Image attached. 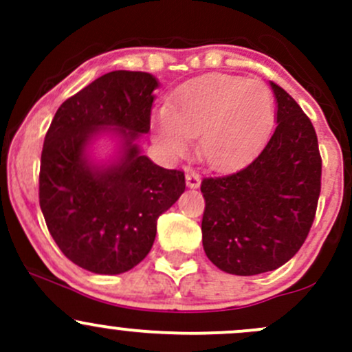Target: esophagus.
I'll return each instance as SVG.
<instances>
[{
	"label": "esophagus",
	"instance_id": "esophagus-1",
	"mask_svg": "<svg viewBox=\"0 0 352 352\" xmlns=\"http://www.w3.org/2000/svg\"><path fill=\"white\" fill-rule=\"evenodd\" d=\"M186 180H187V186H189L190 189H196V187L201 186V177H199V173L192 172V170H187Z\"/></svg>",
	"mask_w": 352,
	"mask_h": 352
}]
</instances>
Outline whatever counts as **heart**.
Returning a JSON list of instances; mask_svg holds the SVG:
<instances>
[{
    "label": "heart",
    "instance_id": "obj_1",
    "mask_svg": "<svg viewBox=\"0 0 352 352\" xmlns=\"http://www.w3.org/2000/svg\"><path fill=\"white\" fill-rule=\"evenodd\" d=\"M274 120V100L264 83L230 74H206L179 88L153 120L158 143L184 155L199 136L209 166L228 170L258 150Z\"/></svg>",
    "mask_w": 352,
    "mask_h": 352
}]
</instances>
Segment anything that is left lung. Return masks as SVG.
<instances>
[{"label":"left lung","instance_id":"8db88e82","mask_svg":"<svg viewBox=\"0 0 352 352\" xmlns=\"http://www.w3.org/2000/svg\"><path fill=\"white\" fill-rule=\"evenodd\" d=\"M278 126L264 150L230 175L206 177L202 247L221 271H274L301 248L314 225L322 186L315 127L293 97L271 83Z\"/></svg>","mask_w":352,"mask_h":352}]
</instances>
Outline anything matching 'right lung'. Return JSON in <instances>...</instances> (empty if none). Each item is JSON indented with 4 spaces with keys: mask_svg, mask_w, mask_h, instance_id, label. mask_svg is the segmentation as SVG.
I'll use <instances>...</instances> for the list:
<instances>
[{
    "mask_svg": "<svg viewBox=\"0 0 352 352\" xmlns=\"http://www.w3.org/2000/svg\"><path fill=\"white\" fill-rule=\"evenodd\" d=\"M156 78L112 71L63 102L44 140L38 202L54 242L73 264L95 274H120L153 247L156 221L186 190L182 170H166L134 141L150 131ZM105 126L124 138L123 156L107 169L84 158Z\"/></svg>",
    "mask_w": 352,
    "mask_h": 352,
    "instance_id": "obj_1",
    "label": "right lung"
}]
</instances>
